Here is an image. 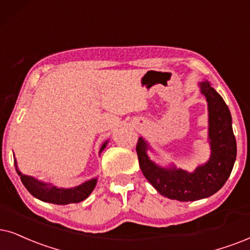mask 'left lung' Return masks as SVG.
<instances>
[{"label":"left lung","instance_id":"left-lung-1","mask_svg":"<svg viewBox=\"0 0 250 250\" xmlns=\"http://www.w3.org/2000/svg\"><path fill=\"white\" fill-rule=\"evenodd\" d=\"M198 87L207 99L209 113L208 140L211 152L207 162L188 172L174 164L162 166L154 163L147 154V151L154 152L153 148L143 137L138 138L136 146L145 179L160 195L180 202L198 201L216 194L229 179L236 158V141L229 107L208 81L198 83Z\"/></svg>","mask_w":250,"mask_h":250}]
</instances>
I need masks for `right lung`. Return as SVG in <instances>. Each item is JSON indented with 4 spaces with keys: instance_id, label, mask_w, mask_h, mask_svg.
Listing matches in <instances>:
<instances>
[{
    "instance_id": "1",
    "label": "right lung",
    "mask_w": 250,
    "mask_h": 250,
    "mask_svg": "<svg viewBox=\"0 0 250 250\" xmlns=\"http://www.w3.org/2000/svg\"><path fill=\"white\" fill-rule=\"evenodd\" d=\"M107 144H108V140L104 142L102 147L99 150V154L105 150ZM15 168L17 174L21 176V181L27 189V191L38 200L46 202V203H53L59 205H65L70 203H80V202L84 201L90 196L91 192L93 191L94 187H96L98 178H93L87 180L82 183V185L76 186V187L71 188H60L56 186H53L52 183L40 181L31 175H25L21 172L18 168L17 160H14Z\"/></svg>"
}]
</instances>
